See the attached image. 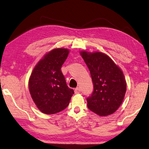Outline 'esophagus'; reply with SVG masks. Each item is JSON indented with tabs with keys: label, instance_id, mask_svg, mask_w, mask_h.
Masks as SVG:
<instances>
[{
	"label": "esophagus",
	"instance_id": "esophagus-1",
	"mask_svg": "<svg viewBox=\"0 0 149 149\" xmlns=\"http://www.w3.org/2000/svg\"><path fill=\"white\" fill-rule=\"evenodd\" d=\"M74 92H75V94H79L80 92V88H76L74 89Z\"/></svg>",
	"mask_w": 149,
	"mask_h": 149
}]
</instances>
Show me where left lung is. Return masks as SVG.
<instances>
[{"label":"left lung","mask_w":149,"mask_h":149,"mask_svg":"<svg viewBox=\"0 0 149 149\" xmlns=\"http://www.w3.org/2000/svg\"><path fill=\"white\" fill-rule=\"evenodd\" d=\"M80 55L91 72L94 91L87 97L90 110L100 116L113 113L123 102L127 84L123 71L102 52L82 51Z\"/></svg>","instance_id":"8db88e82"}]
</instances>
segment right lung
<instances>
[{
    "label": "right lung",
    "instance_id": "1",
    "mask_svg": "<svg viewBox=\"0 0 149 149\" xmlns=\"http://www.w3.org/2000/svg\"><path fill=\"white\" fill-rule=\"evenodd\" d=\"M69 53L65 48L50 51L35 66L29 79V91L37 108L43 113L54 114L69 105L74 91L68 87L61 67Z\"/></svg>",
    "mask_w": 149,
    "mask_h": 149
}]
</instances>
